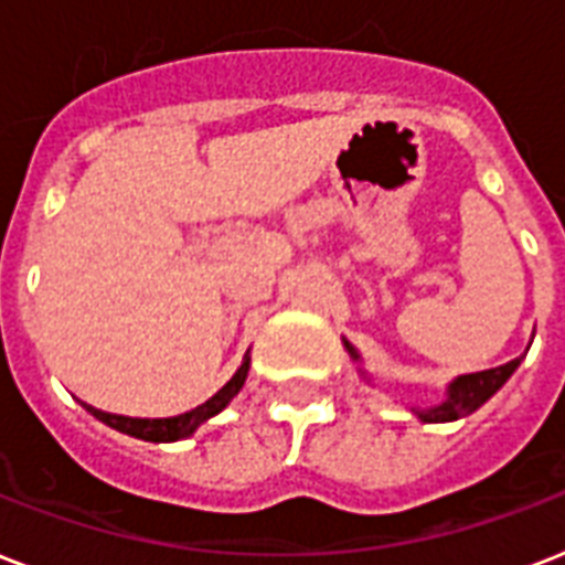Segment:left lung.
Returning <instances> with one entry per match:
<instances>
[{
  "mask_svg": "<svg viewBox=\"0 0 565 565\" xmlns=\"http://www.w3.org/2000/svg\"><path fill=\"white\" fill-rule=\"evenodd\" d=\"M349 352H352V358H358V352H354L352 345H349ZM519 361H522V358L504 363V366H495V370L460 375L455 384L448 386L446 402L439 404V407H428V411H416V416H419L422 422H451L460 419V416H469V413L478 411L490 395H495V390H501V384L516 372Z\"/></svg>",
  "mask_w": 565,
  "mask_h": 565,
  "instance_id": "1",
  "label": "left lung"
}]
</instances>
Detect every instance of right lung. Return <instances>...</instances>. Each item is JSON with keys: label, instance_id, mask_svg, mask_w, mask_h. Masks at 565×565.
<instances>
[{"label": "right lung", "instance_id": "right-lung-1", "mask_svg": "<svg viewBox=\"0 0 565 565\" xmlns=\"http://www.w3.org/2000/svg\"><path fill=\"white\" fill-rule=\"evenodd\" d=\"M248 375V361H243V366H239L237 372H234V377H231L228 384L222 386L220 393L211 395L207 402L199 404V407H193L190 413H181V416H170V419H131V416H117V413H105V411H96V407H90L87 404V411L96 416V419H102L105 425H110V428L122 430V434H128V437H137V439H146V443H175V439H184L190 437L202 422H207L211 416H216V413L225 407V404L234 398V395L239 393V386H243V381H246Z\"/></svg>", "mask_w": 565, "mask_h": 565}]
</instances>
